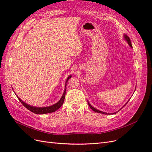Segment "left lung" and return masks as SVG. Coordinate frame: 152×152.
Masks as SVG:
<instances>
[{
  "instance_id": "1",
  "label": "left lung",
  "mask_w": 152,
  "mask_h": 152,
  "mask_svg": "<svg viewBox=\"0 0 152 152\" xmlns=\"http://www.w3.org/2000/svg\"><path fill=\"white\" fill-rule=\"evenodd\" d=\"M124 39H125L127 42V43H128V44H129V45L130 47H131V48H132V44H131V40H130V39H129V37L127 35H124ZM129 102V101H128ZM128 102H127V103H128ZM87 103H88V104H89V107L93 110L94 112H97V113H103V114H106V115H110V114H112V113H106V112H102V111H100V110H97V109H96L95 108H94L93 107H92V106L91 105V104L89 103V102H87ZM127 103H126V104H127ZM125 104V105H126ZM124 105V106H125ZM123 108V107H122ZM113 114H115L116 113V112H115V113H113Z\"/></svg>"
}]
</instances>
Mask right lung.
I'll list each match as a JSON object with an SVG mask.
<instances>
[{
	"mask_svg": "<svg viewBox=\"0 0 152 152\" xmlns=\"http://www.w3.org/2000/svg\"><path fill=\"white\" fill-rule=\"evenodd\" d=\"M72 77V75L68 76L67 79L66 80L65 82V91H64V93L63 94L62 96V97L61 98V99H59V102L58 103H56V104H54L53 105L51 106H49V107H33V106H31L29 105L28 104L25 103L24 102H23V101L18 97V96L16 95V96L18 97V99L20 100V102L22 103V104H23L24 107L25 108H26L28 110H29L30 111L32 112L33 113H35V114H45V113H52L54 112L55 111H56L57 110H58L59 108H60L62 104H63L64 102V100H65V94H66V84L68 81V80L70 79Z\"/></svg>",
	"mask_w": 152,
	"mask_h": 152,
	"instance_id": "add662e5",
	"label": "right lung"
}]
</instances>
